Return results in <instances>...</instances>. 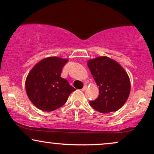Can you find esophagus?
Returning a JSON list of instances; mask_svg holds the SVG:
<instances>
[{"instance_id": "obj_1", "label": "esophagus", "mask_w": 154, "mask_h": 154, "mask_svg": "<svg viewBox=\"0 0 154 154\" xmlns=\"http://www.w3.org/2000/svg\"><path fill=\"white\" fill-rule=\"evenodd\" d=\"M87 88H88V86L86 85H85L84 87L82 88V91H85L86 89H87Z\"/></svg>"}]
</instances>
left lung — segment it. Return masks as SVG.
<instances>
[{
    "instance_id": "left-lung-1",
    "label": "left lung",
    "mask_w": 154,
    "mask_h": 154,
    "mask_svg": "<svg viewBox=\"0 0 154 154\" xmlns=\"http://www.w3.org/2000/svg\"><path fill=\"white\" fill-rule=\"evenodd\" d=\"M88 66L99 89L98 98L90 101V105L103 114L119 110L128 99L131 88L125 69L107 56L88 60Z\"/></svg>"
}]
</instances>
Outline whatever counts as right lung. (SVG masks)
Returning a JSON list of instances; mask_svg holds the SVG:
<instances>
[{"mask_svg":"<svg viewBox=\"0 0 154 154\" xmlns=\"http://www.w3.org/2000/svg\"><path fill=\"white\" fill-rule=\"evenodd\" d=\"M69 61L57 56L45 58L29 71L25 81L26 95L38 109L51 111L66 102L75 89L61 77L62 68Z\"/></svg>","mask_w":154,"mask_h":154,"instance_id":"1","label":"right lung"}]
</instances>
